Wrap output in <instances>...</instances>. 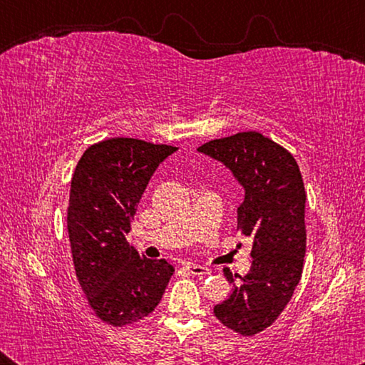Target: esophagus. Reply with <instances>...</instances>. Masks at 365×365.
Listing matches in <instances>:
<instances>
[{"label":"esophagus","mask_w":365,"mask_h":365,"mask_svg":"<svg viewBox=\"0 0 365 365\" xmlns=\"http://www.w3.org/2000/svg\"><path fill=\"white\" fill-rule=\"evenodd\" d=\"M187 270L191 275H209L211 274V270H209L207 267H202V265H196V264L187 265Z\"/></svg>","instance_id":"1"}]
</instances>
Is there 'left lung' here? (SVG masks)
<instances>
[{"instance_id": "1", "label": "left lung", "mask_w": 365, "mask_h": 365, "mask_svg": "<svg viewBox=\"0 0 365 365\" xmlns=\"http://www.w3.org/2000/svg\"><path fill=\"white\" fill-rule=\"evenodd\" d=\"M197 151L224 163L245 188L237 230L252 240V264L245 277L224 269L232 293L214 306V316L238 335L252 336L279 319L301 280L304 183L293 154L259 132L211 140Z\"/></svg>"}]
</instances>
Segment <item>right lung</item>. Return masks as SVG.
Returning a JSON list of instances; mask_svg holds the SVG:
<instances>
[{
  "label": "right lung",
  "mask_w": 365,
  "mask_h": 365,
  "mask_svg": "<svg viewBox=\"0 0 365 365\" xmlns=\"http://www.w3.org/2000/svg\"><path fill=\"white\" fill-rule=\"evenodd\" d=\"M178 148L109 138L80 158L67 207L73 269L98 319L113 327L154 311L174 274L165 259H146L128 245L133 214L154 170Z\"/></svg>",
  "instance_id": "1"
}]
</instances>
